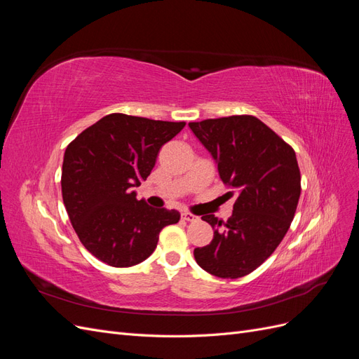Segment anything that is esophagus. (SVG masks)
Returning <instances> with one entry per match:
<instances>
[{"label":"esophagus","instance_id":"esophagus-1","mask_svg":"<svg viewBox=\"0 0 359 359\" xmlns=\"http://www.w3.org/2000/svg\"><path fill=\"white\" fill-rule=\"evenodd\" d=\"M181 217H182V220H186V222H196L198 220V215H194L191 212H182Z\"/></svg>","mask_w":359,"mask_h":359}]
</instances>
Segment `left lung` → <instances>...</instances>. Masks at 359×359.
<instances>
[{"instance_id": "left-lung-1", "label": "left lung", "mask_w": 359, "mask_h": 359, "mask_svg": "<svg viewBox=\"0 0 359 359\" xmlns=\"http://www.w3.org/2000/svg\"><path fill=\"white\" fill-rule=\"evenodd\" d=\"M217 161L227 194H235L227 222L202 215L212 241L194 248L198 265L215 277H244L262 265L289 231L301 194L293 148L253 115L189 123Z\"/></svg>"}]
</instances>
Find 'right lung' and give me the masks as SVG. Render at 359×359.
Masks as SVG:
<instances>
[{"mask_svg":"<svg viewBox=\"0 0 359 359\" xmlns=\"http://www.w3.org/2000/svg\"><path fill=\"white\" fill-rule=\"evenodd\" d=\"M186 123L111 114L67 145L61 191L70 223L83 247L102 262L127 268L154 252L158 235L180 222V212L151 208L136 199L160 148Z\"/></svg>","mask_w":359,"mask_h":359,"instance_id":"right-lung-1","label":"right lung"}]
</instances>
